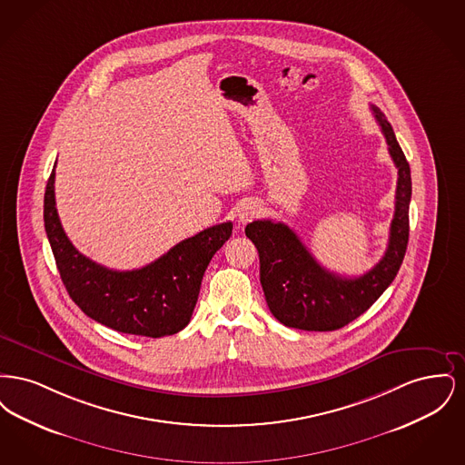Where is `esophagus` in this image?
I'll return each mask as SVG.
<instances>
[{"label":"esophagus","instance_id":"esophagus-1","mask_svg":"<svg viewBox=\"0 0 465 465\" xmlns=\"http://www.w3.org/2000/svg\"><path fill=\"white\" fill-rule=\"evenodd\" d=\"M258 214H260V205L256 202H245L239 207V213H237L241 223H249Z\"/></svg>","mask_w":465,"mask_h":465}]
</instances>
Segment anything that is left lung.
Returning <instances> with one entry per match:
<instances>
[{"mask_svg":"<svg viewBox=\"0 0 465 465\" xmlns=\"http://www.w3.org/2000/svg\"><path fill=\"white\" fill-rule=\"evenodd\" d=\"M389 153L398 167L396 211L383 258L359 277H341L319 265L298 235L284 223L258 220L245 226L260 254V282L273 317L288 328L334 331L370 309L392 284L404 260L410 235L411 174L385 114L371 106Z\"/></svg>","mask_w":465,"mask_h":465,"instance_id":"8db88e82","label":"left lung"}]
</instances>
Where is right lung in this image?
I'll list each match as a JSON object with an SVG mask.
<instances>
[{"instance_id":"obj_1","label":"right lung","mask_w":465,"mask_h":465,"mask_svg":"<svg viewBox=\"0 0 465 465\" xmlns=\"http://www.w3.org/2000/svg\"><path fill=\"white\" fill-rule=\"evenodd\" d=\"M55 169L44 200L45 232L71 300L111 330L160 338L181 331L199 300L203 272L232 235V222L205 228L137 270L97 265L69 242L55 209Z\"/></svg>"}]
</instances>
